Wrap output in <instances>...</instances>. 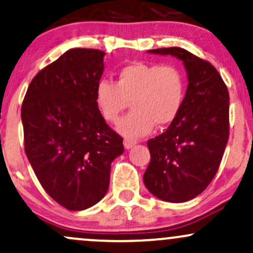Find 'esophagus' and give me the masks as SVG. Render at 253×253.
Instances as JSON below:
<instances>
[{
    "label": "esophagus",
    "instance_id": "obj_1",
    "mask_svg": "<svg viewBox=\"0 0 253 253\" xmlns=\"http://www.w3.org/2000/svg\"><path fill=\"white\" fill-rule=\"evenodd\" d=\"M136 144V140H133V139H124V146L126 150L132 149L133 146Z\"/></svg>",
    "mask_w": 253,
    "mask_h": 253
}]
</instances>
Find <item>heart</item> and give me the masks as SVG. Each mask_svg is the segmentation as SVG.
Returning <instances> with one entry per match:
<instances>
[{
    "label": "heart",
    "mask_w": 253,
    "mask_h": 253,
    "mask_svg": "<svg viewBox=\"0 0 253 253\" xmlns=\"http://www.w3.org/2000/svg\"><path fill=\"white\" fill-rule=\"evenodd\" d=\"M184 95L185 78L177 66L135 62L120 69L115 83L98 81L95 102L107 121L117 123L130 101L133 110L120 121L118 130L127 138H139L150 133L155 124L172 123Z\"/></svg>",
    "instance_id": "1"
}]
</instances>
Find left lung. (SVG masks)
Masks as SVG:
<instances>
[{
    "mask_svg": "<svg viewBox=\"0 0 253 253\" xmlns=\"http://www.w3.org/2000/svg\"><path fill=\"white\" fill-rule=\"evenodd\" d=\"M147 52L181 60L188 86L175 120L164 133L147 141L151 162L144 183L163 201H189L208 187L219 169L228 140V90L211 63L184 48Z\"/></svg>",
    "mask_w": 253,
    "mask_h": 253,
    "instance_id": "8db88e82",
    "label": "left lung"
}]
</instances>
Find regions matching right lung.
Listing matches in <instances>:
<instances>
[{
  "label": "right lung",
  "instance_id": "obj_1",
  "mask_svg": "<svg viewBox=\"0 0 253 253\" xmlns=\"http://www.w3.org/2000/svg\"><path fill=\"white\" fill-rule=\"evenodd\" d=\"M104 52L71 48L32 80L21 107L25 151L40 184L66 210L103 199L123 138L106 124L95 88Z\"/></svg>",
  "mask_w": 253,
  "mask_h": 253
}]
</instances>
